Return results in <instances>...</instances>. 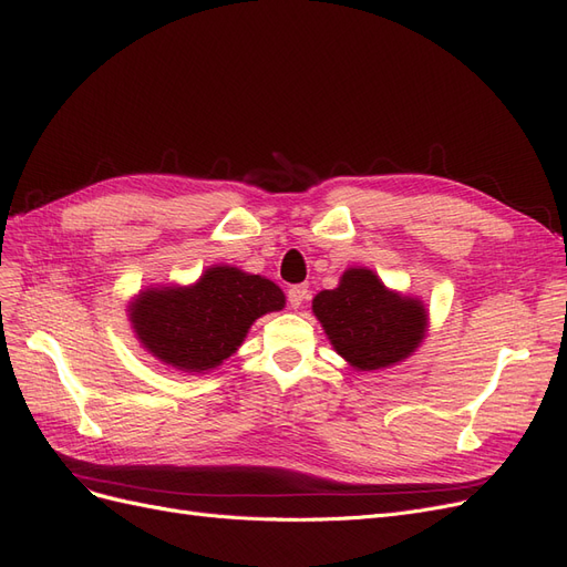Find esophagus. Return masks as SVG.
I'll list each match as a JSON object with an SVG mask.
<instances>
[{"mask_svg": "<svg viewBox=\"0 0 567 567\" xmlns=\"http://www.w3.org/2000/svg\"><path fill=\"white\" fill-rule=\"evenodd\" d=\"M305 298H307V286L298 284L288 288V305L293 307V310H298V307L305 302Z\"/></svg>", "mask_w": 567, "mask_h": 567, "instance_id": "1", "label": "esophagus"}]
</instances>
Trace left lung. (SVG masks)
Masks as SVG:
<instances>
[{"instance_id": "8db88e82", "label": "left lung", "mask_w": 567, "mask_h": 567, "mask_svg": "<svg viewBox=\"0 0 567 567\" xmlns=\"http://www.w3.org/2000/svg\"><path fill=\"white\" fill-rule=\"evenodd\" d=\"M312 310L336 352L362 371L400 362L425 333L423 305L392 293L369 269H348L338 288L321 290Z\"/></svg>"}]
</instances>
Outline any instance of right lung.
Listing matches in <instances>:
<instances>
[{"instance_id":"add662e5","label":"right lung","mask_w":567,"mask_h":567,"mask_svg":"<svg viewBox=\"0 0 567 567\" xmlns=\"http://www.w3.org/2000/svg\"><path fill=\"white\" fill-rule=\"evenodd\" d=\"M284 293L257 274L213 267L192 288L146 290L132 305L134 331L161 362L203 373L241 346L250 323L284 307Z\"/></svg>"}]
</instances>
